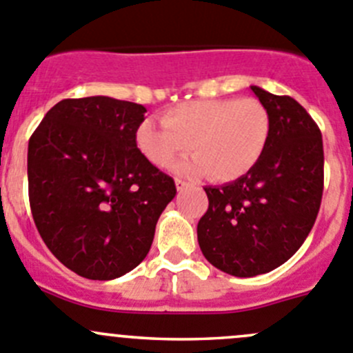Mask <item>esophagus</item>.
<instances>
[{
	"label": "esophagus",
	"mask_w": 353,
	"mask_h": 353,
	"mask_svg": "<svg viewBox=\"0 0 353 353\" xmlns=\"http://www.w3.org/2000/svg\"><path fill=\"white\" fill-rule=\"evenodd\" d=\"M188 186H190V183H186V181L176 179V188H177V191H184Z\"/></svg>",
	"instance_id": "esophagus-1"
}]
</instances>
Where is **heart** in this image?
I'll use <instances>...</instances> for the list:
<instances>
[{
    "label": "heart",
    "mask_w": 353,
    "mask_h": 353,
    "mask_svg": "<svg viewBox=\"0 0 353 353\" xmlns=\"http://www.w3.org/2000/svg\"><path fill=\"white\" fill-rule=\"evenodd\" d=\"M162 125L145 119L136 146L150 163L169 167L188 150L194 159L176 170L208 174L219 183L246 176L262 159L271 138V115L255 98L184 101L163 112Z\"/></svg>",
    "instance_id": "b5f03b06"
}]
</instances>
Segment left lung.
Wrapping results in <instances>:
<instances>
[{
	"instance_id": "8db88e82",
	"label": "left lung",
	"mask_w": 353,
	"mask_h": 353,
	"mask_svg": "<svg viewBox=\"0 0 353 353\" xmlns=\"http://www.w3.org/2000/svg\"><path fill=\"white\" fill-rule=\"evenodd\" d=\"M271 115V138L246 176L207 186L208 210L198 222L205 259L225 274L253 278L292 259L309 236L324 186L323 136L290 97L250 85Z\"/></svg>"
}]
</instances>
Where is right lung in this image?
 Segmentation results:
<instances>
[{
    "label": "right lung",
    "instance_id": "right-lung-1",
    "mask_svg": "<svg viewBox=\"0 0 353 353\" xmlns=\"http://www.w3.org/2000/svg\"><path fill=\"white\" fill-rule=\"evenodd\" d=\"M146 108L110 97L61 100L29 139L34 222L75 274L108 281L138 268L176 196L172 177L136 146Z\"/></svg>",
    "mask_w": 353,
    "mask_h": 353
}]
</instances>
